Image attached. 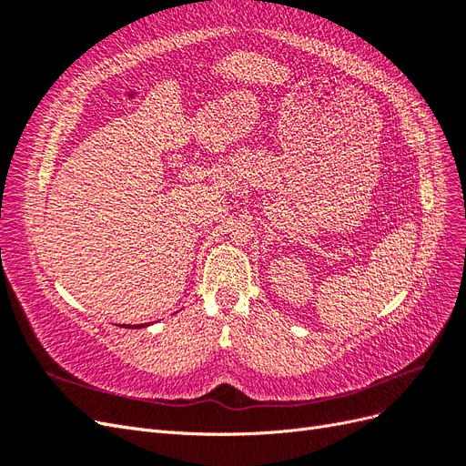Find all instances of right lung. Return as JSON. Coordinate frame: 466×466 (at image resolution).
Listing matches in <instances>:
<instances>
[{
    "label": "right lung",
    "instance_id": "obj_1",
    "mask_svg": "<svg viewBox=\"0 0 466 466\" xmlns=\"http://www.w3.org/2000/svg\"><path fill=\"white\" fill-rule=\"evenodd\" d=\"M144 327V324H137V327H126V329H142Z\"/></svg>",
    "mask_w": 466,
    "mask_h": 466
}]
</instances>
